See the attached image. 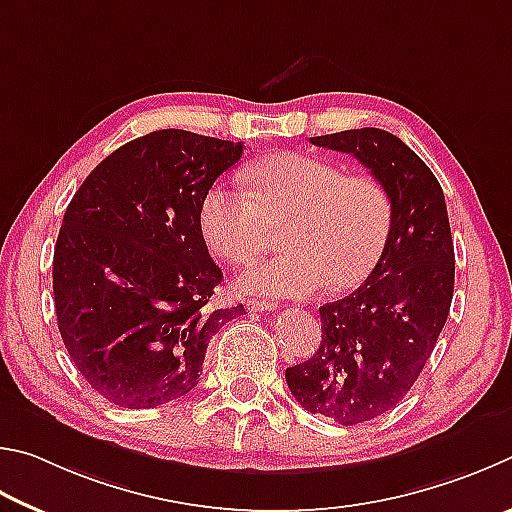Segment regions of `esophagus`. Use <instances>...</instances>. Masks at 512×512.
<instances>
[{
  "mask_svg": "<svg viewBox=\"0 0 512 512\" xmlns=\"http://www.w3.org/2000/svg\"><path fill=\"white\" fill-rule=\"evenodd\" d=\"M245 306H247L249 312H267V310H274L276 303L265 301V299H247Z\"/></svg>",
  "mask_w": 512,
  "mask_h": 512,
  "instance_id": "obj_1",
  "label": "esophagus"
}]
</instances>
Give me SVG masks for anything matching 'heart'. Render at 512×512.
Segmentation results:
<instances>
[{
  "label": "heart",
  "mask_w": 512,
  "mask_h": 512,
  "mask_svg": "<svg viewBox=\"0 0 512 512\" xmlns=\"http://www.w3.org/2000/svg\"><path fill=\"white\" fill-rule=\"evenodd\" d=\"M247 193L218 182L200 204L204 245L224 263H245L281 227L285 254L258 258L238 288L267 297L353 290L378 265L391 231V200L371 175H344L326 159L281 152L245 170Z\"/></svg>",
  "instance_id": "obj_1"
}]
</instances>
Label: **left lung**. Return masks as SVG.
<instances>
[{
	"instance_id": "obj_1",
	"label": "left lung",
	"mask_w": 512,
	"mask_h": 512,
	"mask_svg": "<svg viewBox=\"0 0 512 512\" xmlns=\"http://www.w3.org/2000/svg\"><path fill=\"white\" fill-rule=\"evenodd\" d=\"M310 143L360 159L391 200L378 265L351 297L319 308L321 346L285 371L303 409L351 427L396 407L432 355L450 315L454 242L441 184L396 134L360 128Z\"/></svg>"
}]
</instances>
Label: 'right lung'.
I'll return each mask as SVG.
<instances>
[{
    "label": "right lung",
    "mask_w": 512,
    "mask_h": 512,
    "mask_svg": "<svg viewBox=\"0 0 512 512\" xmlns=\"http://www.w3.org/2000/svg\"><path fill=\"white\" fill-rule=\"evenodd\" d=\"M240 157V141L157 130L105 157L69 202L53 251L58 330L114 405L186 396L211 337L245 312L211 308L222 270L197 222L204 193Z\"/></svg>",
    "instance_id": "add662e5"
}]
</instances>
